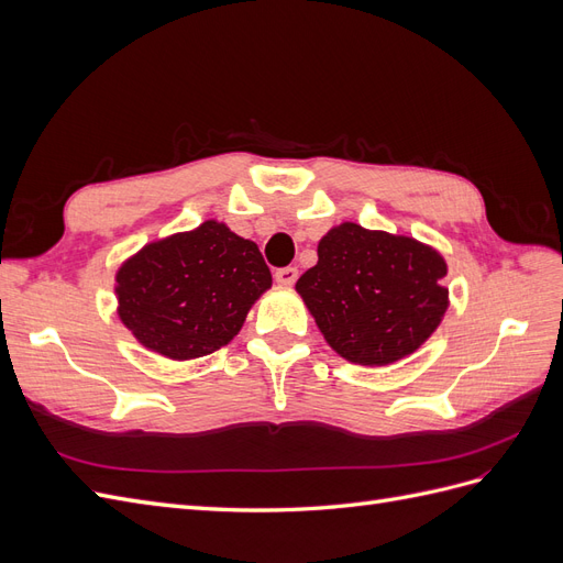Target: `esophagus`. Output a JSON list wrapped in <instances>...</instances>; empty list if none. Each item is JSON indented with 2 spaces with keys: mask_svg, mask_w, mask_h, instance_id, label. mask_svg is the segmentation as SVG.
I'll list each match as a JSON object with an SVG mask.
<instances>
[{
  "mask_svg": "<svg viewBox=\"0 0 563 563\" xmlns=\"http://www.w3.org/2000/svg\"><path fill=\"white\" fill-rule=\"evenodd\" d=\"M275 279H277V284H284V286H294L296 284V279H298V267H279L277 272H275Z\"/></svg>",
  "mask_w": 563,
  "mask_h": 563,
  "instance_id": "obj_1",
  "label": "esophagus"
}]
</instances>
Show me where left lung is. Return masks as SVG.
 I'll list each match as a JSON object with an SVG mask.
<instances>
[{"instance_id": "8db88e82", "label": "left lung", "mask_w": 563, "mask_h": 563, "mask_svg": "<svg viewBox=\"0 0 563 563\" xmlns=\"http://www.w3.org/2000/svg\"><path fill=\"white\" fill-rule=\"evenodd\" d=\"M298 279L327 343L347 362L383 366L416 352L449 308L446 263L411 236L343 223L319 242Z\"/></svg>"}]
</instances>
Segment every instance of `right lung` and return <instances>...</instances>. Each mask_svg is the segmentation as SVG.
<instances>
[{"instance_id": "right-lung-1", "label": "right lung", "mask_w": 563, "mask_h": 563, "mask_svg": "<svg viewBox=\"0 0 563 563\" xmlns=\"http://www.w3.org/2000/svg\"><path fill=\"white\" fill-rule=\"evenodd\" d=\"M269 284L258 246L209 220L147 244L119 267V317L152 352L197 360L240 333Z\"/></svg>"}]
</instances>
